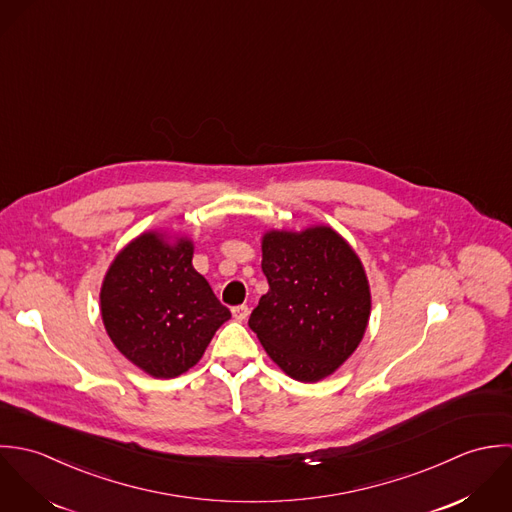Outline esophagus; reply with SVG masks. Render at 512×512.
<instances>
[{"instance_id":"1","label":"esophagus","mask_w":512,"mask_h":512,"mask_svg":"<svg viewBox=\"0 0 512 512\" xmlns=\"http://www.w3.org/2000/svg\"><path fill=\"white\" fill-rule=\"evenodd\" d=\"M233 316L237 318V320H245L247 316H249V307L247 305H239V307H233Z\"/></svg>"}]
</instances>
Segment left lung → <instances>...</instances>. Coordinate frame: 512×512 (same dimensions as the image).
<instances>
[{"instance_id":"left-lung-1","label":"left lung","mask_w":512,"mask_h":512,"mask_svg":"<svg viewBox=\"0 0 512 512\" xmlns=\"http://www.w3.org/2000/svg\"><path fill=\"white\" fill-rule=\"evenodd\" d=\"M269 293L249 316L267 354L295 380L330 376L360 344L370 289L360 259L330 227L263 237Z\"/></svg>"}]
</instances>
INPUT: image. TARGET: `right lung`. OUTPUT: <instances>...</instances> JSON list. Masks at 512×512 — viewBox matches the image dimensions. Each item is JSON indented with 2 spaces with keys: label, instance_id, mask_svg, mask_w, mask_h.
I'll return each mask as SVG.
<instances>
[{
  "label": "right lung",
  "instance_id": "1",
  "mask_svg": "<svg viewBox=\"0 0 512 512\" xmlns=\"http://www.w3.org/2000/svg\"><path fill=\"white\" fill-rule=\"evenodd\" d=\"M194 247L144 233L118 253L101 289L103 322L114 346L154 378H176L205 352L231 316L192 265Z\"/></svg>",
  "mask_w": 512,
  "mask_h": 512
}]
</instances>
